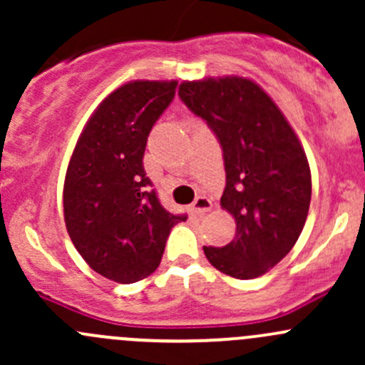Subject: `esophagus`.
<instances>
[{
	"instance_id": "obj_1",
	"label": "esophagus",
	"mask_w": 365,
	"mask_h": 365,
	"mask_svg": "<svg viewBox=\"0 0 365 365\" xmlns=\"http://www.w3.org/2000/svg\"><path fill=\"white\" fill-rule=\"evenodd\" d=\"M208 210H212V200L206 196H197L196 200H194L192 203V212L197 213V215H201V213L208 212Z\"/></svg>"
}]
</instances>
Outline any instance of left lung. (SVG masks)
I'll use <instances>...</instances> for the list:
<instances>
[{
  "instance_id": "obj_1",
  "label": "left lung",
  "mask_w": 365,
  "mask_h": 365,
  "mask_svg": "<svg viewBox=\"0 0 365 365\" xmlns=\"http://www.w3.org/2000/svg\"><path fill=\"white\" fill-rule=\"evenodd\" d=\"M180 98L203 118L222 148L226 189L220 206L237 233L222 247H203L210 263L235 279L267 274L297 244L311 205L304 148L270 97L245 77L185 81Z\"/></svg>"
}]
</instances>
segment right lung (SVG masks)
Wrapping results in <instances>:
<instances>
[{"mask_svg": "<svg viewBox=\"0 0 365 365\" xmlns=\"http://www.w3.org/2000/svg\"><path fill=\"white\" fill-rule=\"evenodd\" d=\"M176 81H132L91 114L73 148L63 187L65 224L77 252L97 274L121 284L157 270L173 215L152 189L143 157Z\"/></svg>", "mask_w": 365, "mask_h": 365, "instance_id": "1", "label": "right lung"}]
</instances>
